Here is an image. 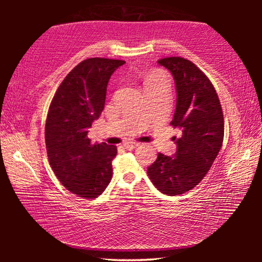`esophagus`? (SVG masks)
<instances>
[{"mask_svg":"<svg viewBox=\"0 0 262 262\" xmlns=\"http://www.w3.org/2000/svg\"><path fill=\"white\" fill-rule=\"evenodd\" d=\"M139 145H140L139 142H126V143L123 144V147H125L128 150H132V149H134L136 147H139Z\"/></svg>","mask_w":262,"mask_h":262,"instance_id":"1","label":"esophagus"}]
</instances>
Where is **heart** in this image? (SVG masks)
Listing matches in <instances>:
<instances>
[{
  "label": "heart",
  "mask_w": 262,
  "mask_h": 262,
  "mask_svg": "<svg viewBox=\"0 0 262 262\" xmlns=\"http://www.w3.org/2000/svg\"><path fill=\"white\" fill-rule=\"evenodd\" d=\"M145 90L150 88H166L168 89V82L163 74L154 73L148 75L144 79Z\"/></svg>",
  "instance_id": "obj_1"
}]
</instances>
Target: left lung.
I'll return each instance as SVG.
<instances>
[{"label": "left lung", "instance_id": "obj_1", "mask_svg": "<svg viewBox=\"0 0 262 262\" xmlns=\"http://www.w3.org/2000/svg\"><path fill=\"white\" fill-rule=\"evenodd\" d=\"M158 63L174 78L177 105L171 125L183 132L174 157L159 152L147 173L158 190L179 195L194 188L208 173L223 144L224 118L210 79L192 61L164 57Z\"/></svg>", "mask_w": 262, "mask_h": 262}]
</instances>
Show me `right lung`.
Instances as JSON below:
<instances>
[{"mask_svg":"<svg viewBox=\"0 0 262 262\" xmlns=\"http://www.w3.org/2000/svg\"><path fill=\"white\" fill-rule=\"evenodd\" d=\"M123 63L105 57L82 61L62 81L48 108V161L60 183L79 198H97L112 179L117 147L92 143L88 133L104 110L111 75Z\"/></svg>","mask_w":262,"mask_h":262,"instance_id":"right-lung-1","label":"right lung"}]
</instances>
